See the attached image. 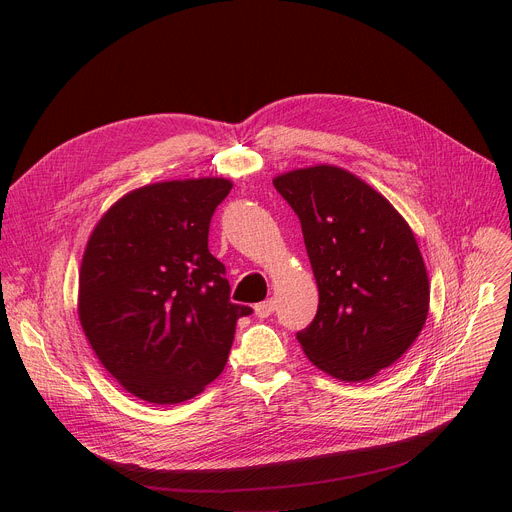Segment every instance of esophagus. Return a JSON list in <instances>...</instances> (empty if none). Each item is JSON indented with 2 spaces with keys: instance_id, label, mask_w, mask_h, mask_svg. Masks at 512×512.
I'll list each match as a JSON object with an SVG mask.
<instances>
[{
  "instance_id": "esophagus-1",
  "label": "esophagus",
  "mask_w": 512,
  "mask_h": 512,
  "mask_svg": "<svg viewBox=\"0 0 512 512\" xmlns=\"http://www.w3.org/2000/svg\"><path fill=\"white\" fill-rule=\"evenodd\" d=\"M273 310H275L273 300H267V302L255 304V316H257V318H267V316H271V314H273Z\"/></svg>"
}]
</instances>
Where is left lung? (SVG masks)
<instances>
[{
  "label": "left lung",
  "instance_id": "8db88e82",
  "mask_svg": "<svg viewBox=\"0 0 512 512\" xmlns=\"http://www.w3.org/2000/svg\"><path fill=\"white\" fill-rule=\"evenodd\" d=\"M302 223L320 304L298 340L314 367L356 383L377 377L415 342L429 279L415 235L373 186L338 166L273 178Z\"/></svg>",
  "mask_w": 512,
  "mask_h": 512
}]
</instances>
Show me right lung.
I'll return each mask as SVG.
<instances>
[{
  "instance_id": "right-lung-1",
  "label": "right lung",
  "mask_w": 512,
  "mask_h": 512,
  "mask_svg": "<svg viewBox=\"0 0 512 512\" xmlns=\"http://www.w3.org/2000/svg\"><path fill=\"white\" fill-rule=\"evenodd\" d=\"M225 178L141 186L93 229L79 275V320L103 367L137 399L176 405L223 373L235 326L225 265L208 251Z\"/></svg>"
}]
</instances>
